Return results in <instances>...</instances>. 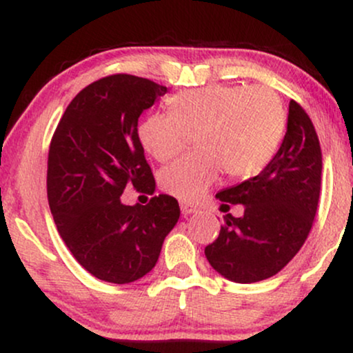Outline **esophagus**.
Masks as SVG:
<instances>
[{
  "instance_id": "obj_1",
  "label": "esophagus",
  "mask_w": 353,
  "mask_h": 353,
  "mask_svg": "<svg viewBox=\"0 0 353 353\" xmlns=\"http://www.w3.org/2000/svg\"><path fill=\"white\" fill-rule=\"evenodd\" d=\"M181 212L182 216H189V214L197 212V208L196 205L189 204V202H181Z\"/></svg>"
}]
</instances>
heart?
<instances>
[{
  "mask_svg": "<svg viewBox=\"0 0 353 353\" xmlns=\"http://www.w3.org/2000/svg\"><path fill=\"white\" fill-rule=\"evenodd\" d=\"M171 112H154L137 134L154 159L169 161L196 134L199 151L182 156L159 174L165 192L197 201L219 179L255 176L269 164L285 131L282 99L265 86L210 84L169 99Z\"/></svg>",
  "mask_w": 353,
  "mask_h": 353,
  "instance_id": "1",
  "label": "heart"
}]
</instances>
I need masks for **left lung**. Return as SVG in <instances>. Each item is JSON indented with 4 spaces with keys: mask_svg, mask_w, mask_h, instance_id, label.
Instances as JSON below:
<instances>
[{
    "mask_svg": "<svg viewBox=\"0 0 353 353\" xmlns=\"http://www.w3.org/2000/svg\"><path fill=\"white\" fill-rule=\"evenodd\" d=\"M320 176L317 132L301 104L290 101L287 132L272 161L259 176L216 194L224 202L221 209L242 204L244 214H225L219 237L204 250L209 264L239 283L281 272L301 250L314 224Z\"/></svg>",
    "mask_w": 353,
    "mask_h": 353,
    "instance_id": "obj_1",
    "label": "left lung"
}]
</instances>
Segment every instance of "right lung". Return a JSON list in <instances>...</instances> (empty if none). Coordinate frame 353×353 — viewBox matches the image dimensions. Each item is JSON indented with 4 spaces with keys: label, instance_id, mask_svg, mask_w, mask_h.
Here are the masks:
<instances>
[{
    "label": "right lung",
    "instance_id": "obj_1",
    "mask_svg": "<svg viewBox=\"0 0 353 353\" xmlns=\"http://www.w3.org/2000/svg\"><path fill=\"white\" fill-rule=\"evenodd\" d=\"M168 88L132 74H112L76 94L52 134L48 202L64 244L89 274L129 283L151 272L165 236L181 216L177 201L154 196L124 205V189L152 194V171L137 121Z\"/></svg>",
    "mask_w": 353,
    "mask_h": 353
}]
</instances>
